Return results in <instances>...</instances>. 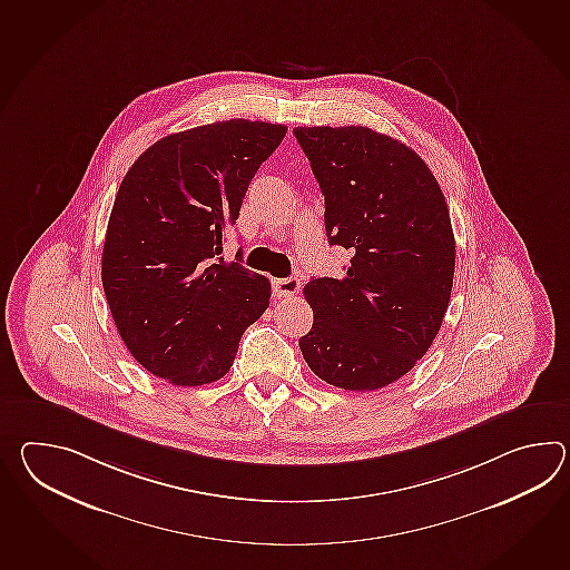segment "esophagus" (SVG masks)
I'll return each instance as SVG.
<instances>
[{
  "instance_id": "esophagus-1",
  "label": "esophagus",
  "mask_w": 570,
  "mask_h": 570,
  "mask_svg": "<svg viewBox=\"0 0 570 570\" xmlns=\"http://www.w3.org/2000/svg\"><path fill=\"white\" fill-rule=\"evenodd\" d=\"M298 291H301V279L294 278V276L274 279V294L278 298H291L294 294H298Z\"/></svg>"
}]
</instances>
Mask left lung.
<instances>
[{"instance_id": "left-lung-1", "label": "left lung", "mask_w": 570, "mask_h": 570, "mask_svg": "<svg viewBox=\"0 0 570 570\" xmlns=\"http://www.w3.org/2000/svg\"><path fill=\"white\" fill-rule=\"evenodd\" d=\"M325 196L331 245L352 254L343 278H313V327L301 352L316 376L376 391L405 376L442 330L455 240L430 167L403 142L366 127H296Z\"/></svg>"}]
</instances>
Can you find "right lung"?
Returning <instances> with one entry per match:
<instances>
[{"mask_svg": "<svg viewBox=\"0 0 570 570\" xmlns=\"http://www.w3.org/2000/svg\"><path fill=\"white\" fill-rule=\"evenodd\" d=\"M288 128L233 118L157 140L128 169L108 220L101 286L128 352L176 386L233 366L269 306L266 276L225 262L223 240L259 165Z\"/></svg>", "mask_w": 570, "mask_h": 570, "instance_id": "right-lung-1", "label": "right lung"}]
</instances>
